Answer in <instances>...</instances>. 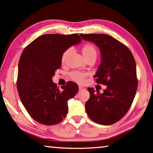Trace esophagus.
Segmentation results:
<instances>
[{
	"label": "esophagus",
	"instance_id": "obj_1",
	"mask_svg": "<svg viewBox=\"0 0 153 153\" xmlns=\"http://www.w3.org/2000/svg\"><path fill=\"white\" fill-rule=\"evenodd\" d=\"M79 91H83V90H84L85 88L82 86H79Z\"/></svg>",
	"mask_w": 153,
	"mask_h": 153
}]
</instances>
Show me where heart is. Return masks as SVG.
Listing matches in <instances>:
<instances>
[{
  "instance_id": "heart-1",
  "label": "heart",
  "mask_w": 153,
  "mask_h": 153,
  "mask_svg": "<svg viewBox=\"0 0 153 153\" xmlns=\"http://www.w3.org/2000/svg\"><path fill=\"white\" fill-rule=\"evenodd\" d=\"M69 53V51H66L65 53L62 54V60L64 61L65 60V58L68 56ZM82 53L83 55L84 56V58H86L88 56L91 55H97V50H96L95 47H94L93 45L91 44H86L83 46L82 48ZM88 76V73L85 72H73L71 73V76L73 80L76 81L77 83H82L85 80V78Z\"/></svg>"
}]
</instances>
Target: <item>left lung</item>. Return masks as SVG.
I'll return each mask as SVG.
<instances>
[{"mask_svg": "<svg viewBox=\"0 0 153 153\" xmlns=\"http://www.w3.org/2000/svg\"><path fill=\"white\" fill-rule=\"evenodd\" d=\"M84 40L99 47L102 62L94 77L96 83L106 85L103 93L88 88L85 102L88 116L94 122L109 125L120 120L130 108L137 90V67L128 48L106 34H81Z\"/></svg>", "mask_w": 153, "mask_h": 153, "instance_id": "1", "label": "left lung"}]
</instances>
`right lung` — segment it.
<instances>
[{
  "label": "right lung",
  "instance_id": "obj_1",
  "mask_svg": "<svg viewBox=\"0 0 153 153\" xmlns=\"http://www.w3.org/2000/svg\"><path fill=\"white\" fill-rule=\"evenodd\" d=\"M81 40L77 34H45L23 51L16 82L19 95L29 115L39 123L57 124L68 114V101L76 95L78 85L69 81L60 91L52 77L61 67L64 52Z\"/></svg>",
  "mask_w": 153,
  "mask_h": 153
}]
</instances>
